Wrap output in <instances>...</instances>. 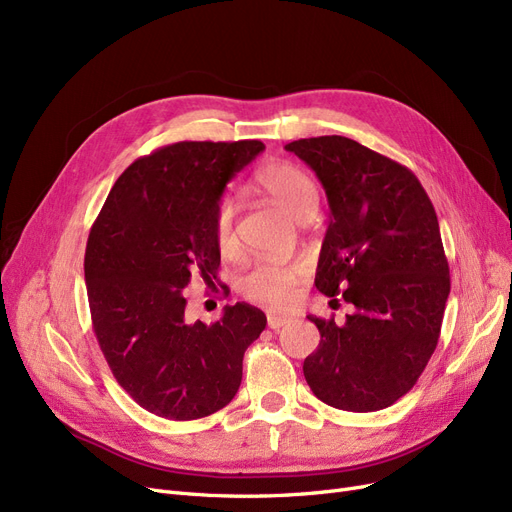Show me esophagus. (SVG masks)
<instances>
[{"label":"esophagus","mask_w":512,"mask_h":512,"mask_svg":"<svg viewBox=\"0 0 512 512\" xmlns=\"http://www.w3.org/2000/svg\"><path fill=\"white\" fill-rule=\"evenodd\" d=\"M269 327L271 330H281L283 325H288L290 323V317H283V315H269Z\"/></svg>","instance_id":"34e87169"}]
</instances>
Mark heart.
Returning <instances> with one entry per match:
<instances>
[{"label":"heart","instance_id":"obj_1","mask_svg":"<svg viewBox=\"0 0 512 512\" xmlns=\"http://www.w3.org/2000/svg\"><path fill=\"white\" fill-rule=\"evenodd\" d=\"M258 189L267 195L273 203L290 214L294 220H304L319 208V191L313 178L288 161L267 163L256 174ZM233 203L222 199L214 214V239L220 254L229 256L235 252V233H233ZM300 279L298 264H258L245 275L239 288L245 298L267 306H283L294 298L296 283Z\"/></svg>","mask_w":512,"mask_h":512}]
</instances>
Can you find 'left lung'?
Listing matches in <instances>:
<instances>
[{
	"label": "left lung",
	"mask_w": 512,
	"mask_h": 512,
	"mask_svg": "<svg viewBox=\"0 0 512 512\" xmlns=\"http://www.w3.org/2000/svg\"><path fill=\"white\" fill-rule=\"evenodd\" d=\"M319 178L330 203L315 285L353 304L344 323L309 319L321 334L304 378L323 403L376 412L416 384L437 349L449 267L439 220L401 163L344 136L285 145Z\"/></svg>",
	"instance_id": "left-lung-1"
}]
</instances>
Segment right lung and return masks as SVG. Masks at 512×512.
Masks as SVG:
<instances>
[{
  "label": "right lung",
  "instance_id": "add662e5",
  "mask_svg": "<svg viewBox=\"0 0 512 512\" xmlns=\"http://www.w3.org/2000/svg\"><path fill=\"white\" fill-rule=\"evenodd\" d=\"M260 140L174 142L117 178L88 237L86 285L94 334L119 386L168 420L206 418L231 403L243 353L267 317L224 306L212 325L185 319L182 290L218 283L214 214Z\"/></svg>",
  "mask_w": 512,
  "mask_h": 512
}]
</instances>
